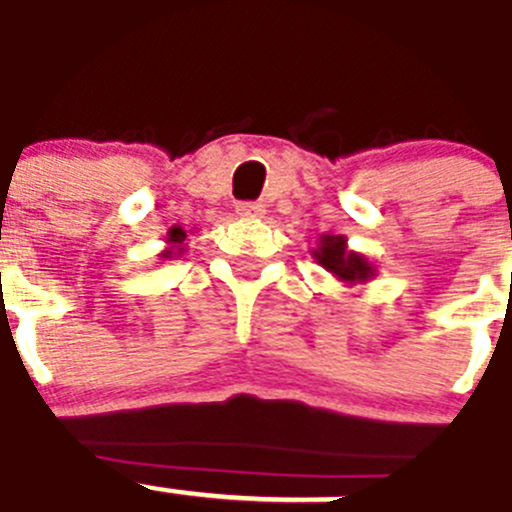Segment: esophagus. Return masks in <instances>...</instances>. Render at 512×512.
Segmentation results:
<instances>
[{
  "instance_id": "esophagus-1",
  "label": "esophagus",
  "mask_w": 512,
  "mask_h": 512,
  "mask_svg": "<svg viewBox=\"0 0 512 512\" xmlns=\"http://www.w3.org/2000/svg\"><path fill=\"white\" fill-rule=\"evenodd\" d=\"M237 213L244 216V219H260L262 213H265V206L262 203H239Z\"/></svg>"
}]
</instances>
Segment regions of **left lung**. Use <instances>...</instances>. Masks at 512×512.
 Returning <instances> with one entry per match:
<instances>
[{
    "instance_id": "left-lung-1",
    "label": "left lung",
    "mask_w": 512,
    "mask_h": 512,
    "mask_svg": "<svg viewBox=\"0 0 512 512\" xmlns=\"http://www.w3.org/2000/svg\"><path fill=\"white\" fill-rule=\"evenodd\" d=\"M317 265H322L327 273H332L345 286H358L376 278V265L366 255L348 247V237L342 234H322L317 247L311 250Z\"/></svg>"
}]
</instances>
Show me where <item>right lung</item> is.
<instances>
[{
  "label": "right lung",
  "instance_id": "add662e5",
  "mask_svg": "<svg viewBox=\"0 0 512 512\" xmlns=\"http://www.w3.org/2000/svg\"><path fill=\"white\" fill-rule=\"evenodd\" d=\"M185 239H188V231L180 229V226H172V229L167 231V237H164L167 247H164V250L157 255L159 260H172V257H180L182 252H185Z\"/></svg>",
  "mask_w": 512,
  "mask_h": 512
}]
</instances>
